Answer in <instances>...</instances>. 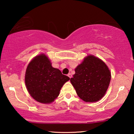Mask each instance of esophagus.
I'll return each mask as SVG.
<instances>
[{"instance_id":"esophagus-1","label":"esophagus","mask_w":134,"mask_h":134,"mask_svg":"<svg viewBox=\"0 0 134 134\" xmlns=\"http://www.w3.org/2000/svg\"><path fill=\"white\" fill-rule=\"evenodd\" d=\"M68 76L69 77V78H71V77H72V75H71V73H69V74H68Z\"/></svg>"}]
</instances>
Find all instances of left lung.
<instances>
[{"instance_id":"8db88e82","label":"left lung","mask_w":134,"mask_h":134,"mask_svg":"<svg viewBox=\"0 0 134 134\" xmlns=\"http://www.w3.org/2000/svg\"><path fill=\"white\" fill-rule=\"evenodd\" d=\"M70 81L77 94L83 101L94 102L105 95L111 79V73L104 62L90 55L75 69Z\"/></svg>"}]
</instances>
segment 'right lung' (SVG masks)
I'll return each mask as SVG.
<instances>
[{"mask_svg": "<svg viewBox=\"0 0 134 134\" xmlns=\"http://www.w3.org/2000/svg\"><path fill=\"white\" fill-rule=\"evenodd\" d=\"M70 79L62 74L45 54L36 56L29 63L25 75L27 91L36 101L50 104L57 98L61 88Z\"/></svg>", "mask_w": 134, "mask_h": 134, "instance_id": "add662e5", "label": "right lung"}]
</instances>
